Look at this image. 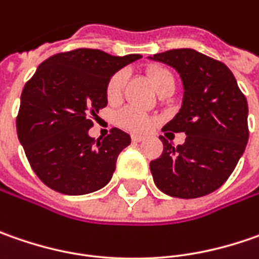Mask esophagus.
I'll list each match as a JSON object with an SVG mask.
<instances>
[{
  "mask_svg": "<svg viewBox=\"0 0 259 259\" xmlns=\"http://www.w3.org/2000/svg\"><path fill=\"white\" fill-rule=\"evenodd\" d=\"M131 140L134 141V143H141V141H144L145 138L143 135H137V134H133L131 135Z\"/></svg>",
  "mask_w": 259,
  "mask_h": 259,
  "instance_id": "34e87169",
  "label": "esophagus"
}]
</instances>
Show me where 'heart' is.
Returning a JSON list of instances; mask_svg holds the SVG:
<instances>
[{
	"label": "heart",
	"mask_w": 259,
	"mask_h": 259,
	"mask_svg": "<svg viewBox=\"0 0 259 259\" xmlns=\"http://www.w3.org/2000/svg\"><path fill=\"white\" fill-rule=\"evenodd\" d=\"M148 76H150V80L154 85L158 94L167 86H174L173 75L164 67H160V66L150 67L148 69ZM126 79H128L126 72L119 70L115 75H112V77L108 80L106 98H108L109 102H116V101L121 99L124 88L126 85ZM154 121L155 119L151 115L145 114L143 111H140L137 108H131V106L124 108L116 115V122L125 130H130V131H134V133H144L147 130H150L151 125L154 124Z\"/></svg>",
	"instance_id": "b5f03b06"
}]
</instances>
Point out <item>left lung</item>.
I'll use <instances>...</instances> for the list:
<instances>
[{
	"instance_id": "8db88e82",
	"label": "left lung",
	"mask_w": 259,
	"mask_h": 259,
	"mask_svg": "<svg viewBox=\"0 0 259 259\" xmlns=\"http://www.w3.org/2000/svg\"><path fill=\"white\" fill-rule=\"evenodd\" d=\"M150 59L174 67L183 80L182 109L163 131L187 135L177 147L160 137L163 153L150 163L155 186L180 199L212 193L244 154L249 137L246 98L228 66L193 49H173Z\"/></svg>"
}]
</instances>
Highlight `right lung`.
<instances>
[{
  "label": "right lung",
  "instance_id": "right-lung-1",
  "mask_svg": "<svg viewBox=\"0 0 259 259\" xmlns=\"http://www.w3.org/2000/svg\"><path fill=\"white\" fill-rule=\"evenodd\" d=\"M140 55L111 56L76 49L49 57L25 83L17 134L37 177L56 192L88 194L109 183L130 135L112 128L105 138L88 135L92 116L108 104L106 85Z\"/></svg>",
  "mask_w": 259,
  "mask_h": 259
}]
</instances>
